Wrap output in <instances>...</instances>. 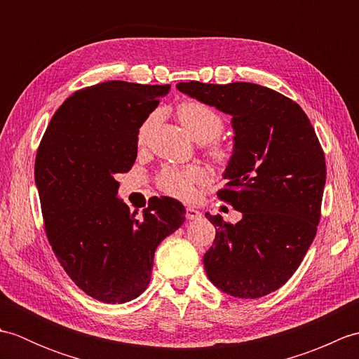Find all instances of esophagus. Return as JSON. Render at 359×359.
I'll return each mask as SVG.
<instances>
[{
    "label": "esophagus",
    "instance_id": "esophagus-1",
    "mask_svg": "<svg viewBox=\"0 0 359 359\" xmlns=\"http://www.w3.org/2000/svg\"><path fill=\"white\" fill-rule=\"evenodd\" d=\"M185 216H187L188 220H196V219H199L202 215H201L199 210H196V208H193V207H187Z\"/></svg>",
    "mask_w": 359,
    "mask_h": 359
}]
</instances>
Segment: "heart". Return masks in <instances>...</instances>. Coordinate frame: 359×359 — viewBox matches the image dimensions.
Here are the masks:
<instances>
[{
  "mask_svg": "<svg viewBox=\"0 0 359 359\" xmlns=\"http://www.w3.org/2000/svg\"><path fill=\"white\" fill-rule=\"evenodd\" d=\"M175 112H177L180 123L184 125L187 133L201 143L215 140L224 131V117L215 108L202 102H182ZM152 125H154V116H149L139 128L137 142L140 144L147 142ZM211 152L219 162H228L231 157L230 148L220 143L212 144ZM205 179H207V171L201 166L165 168L158 175L157 185L163 193L177 197V199H191L194 196V187L202 184Z\"/></svg>",
  "mask_w": 359,
  "mask_h": 359,
  "instance_id": "1",
  "label": "heart"
}]
</instances>
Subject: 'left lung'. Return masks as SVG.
Masks as SVG:
<instances>
[{"instance_id":"left-lung-1","label":"left lung","mask_w":359,"mask_h":359,"mask_svg":"<svg viewBox=\"0 0 359 359\" xmlns=\"http://www.w3.org/2000/svg\"><path fill=\"white\" fill-rule=\"evenodd\" d=\"M177 89L231 116L233 156L217 196L242 212L238 224L211 216L216 239L203 256L226 294L256 299L282 287L313 242L325 185V157L302 108L255 83L188 81Z\"/></svg>"}]
</instances>
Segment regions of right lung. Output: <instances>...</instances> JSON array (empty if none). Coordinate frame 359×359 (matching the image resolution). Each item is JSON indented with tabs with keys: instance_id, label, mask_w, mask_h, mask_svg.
Returning a JSON list of instances; mask_svg holds the SVG:
<instances>
[{
	"instance_id": "obj_1",
	"label": "right lung",
	"mask_w": 359,
	"mask_h": 359,
	"mask_svg": "<svg viewBox=\"0 0 359 359\" xmlns=\"http://www.w3.org/2000/svg\"><path fill=\"white\" fill-rule=\"evenodd\" d=\"M170 89L112 80L75 90L38 147L46 234L75 285L97 301L140 296L158 243L185 222V207L171 197L151 199L139 217L117 196L116 177L135 162L139 128Z\"/></svg>"
}]
</instances>
